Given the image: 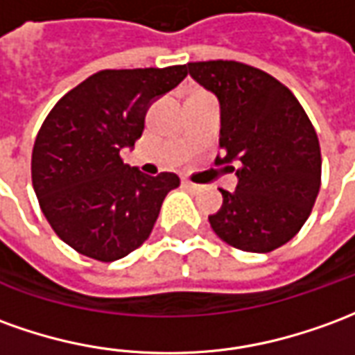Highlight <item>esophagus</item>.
Listing matches in <instances>:
<instances>
[{"instance_id": "1", "label": "esophagus", "mask_w": 355, "mask_h": 355, "mask_svg": "<svg viewBox=\"0 0 355 355\" xmlns=\"http://www.w3.org/2000/svg\"><path fill=\"white\" fill-rule=\"evenodd\" d=\"M182 186H184V188H188V190H192V192H198V190L202 188L200 184H194V182H190V180H182Z\"/></svg>"}]
</instances>
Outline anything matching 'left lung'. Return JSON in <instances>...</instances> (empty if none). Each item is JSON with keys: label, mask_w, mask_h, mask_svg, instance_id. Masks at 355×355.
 <instances>
[{"label": "left lung", "mask_w": 355, "mask_h": 355, "mask_svg": "<svg viewBox=\"0 0 355 355\" xmlns=\"http://www.w3.org/2000/svg\"><path fill=\"white\" fill-rule=\"evenodd\" d=\"M188 73L219 100L223 157L215 163L240 165L236 190H220L211 229L242 252L281 248L304 227L319 194L315 128L296 96L261 69L217 59L188 63Z\"/></svg>", "instance_id": "8db88e82"}]
</instances>
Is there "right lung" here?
I'll return each instance as SVG.
<instances>
[{
    "label": "right lung",
    "instance_id": "obj_1",
    "mask_svg": "<svg viewBox=\"0 0 355 355\" xmlns=\"http://www.w3.org/2000/svg\"><path fill=\"white\" fill-rule=\"evenodd\" d=\"M186 65L107 69L67 92L40 128L32 186L55 234L103 263L142 246L175 173L144 175L121 159L142 136L146 111L186 78Z\"/></svg>",
    "mask_w": 355,
    "mask_h": 355
}]
</instances>
